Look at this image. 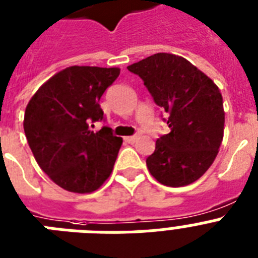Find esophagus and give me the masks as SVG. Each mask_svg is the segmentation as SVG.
I'll return each instance as SVG.
<instances>
[{
	"label": "esophagus",
	"instance_id": "esophagus-1",
	"mask_svg": "<svg viewBox=\"0 0 258 258\" xmlns=\"http://www.w3.org/2000/svg\"><path fill=\"white\" fill-rule=\"evenodd\" d=\"M124 140L127 143H130V144H134V143H135L136 140H138V136H125Z\"/></svg>",
	"mask_w": 258,
	"mask_h": 258
}]
</instances>
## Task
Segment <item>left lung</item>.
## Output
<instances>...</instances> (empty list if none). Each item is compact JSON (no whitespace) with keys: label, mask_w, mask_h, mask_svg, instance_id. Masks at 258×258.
Masks as SVG:
<instances>
[{"label":"left lung","mask_w":258,"mask_h":258,"mask_svg":"<svg viewBox=\"0 0 258 258\" xmlns=\"http://www.w3.org/2000/svg\"><path fill=\"white\" fill-rule=\"evenodd\" d=\"M169 114L170 133L156 140L147 168L170 187L197 181L213 165L224 134L223 97L215 82L182 56L155 53L127 67Z\"/></svg>","instance_id":"left-lung-1"}]
</instances>
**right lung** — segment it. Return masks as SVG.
Listing matches in <instances>:
<instances>
[{
  "instance_id": "obj_1",
  "label": "right lung",
  "mask_w": 258,
  "mask_h": 258,
  "mask_svg": "<svg viewBox=\"0 0 258 258\" xmlns=\"http://www.w3.org/2000/svg\"><path fill=\"white\" fill-rule=\"evenodd\" d=\"M119 73V68L68 67L47 80L26 106L23 128L32 155L67 191H96L111 174L122 138L109 127L94 133L89 125L103 119L99 99Z\"/></svg>"
}]
</instances>
